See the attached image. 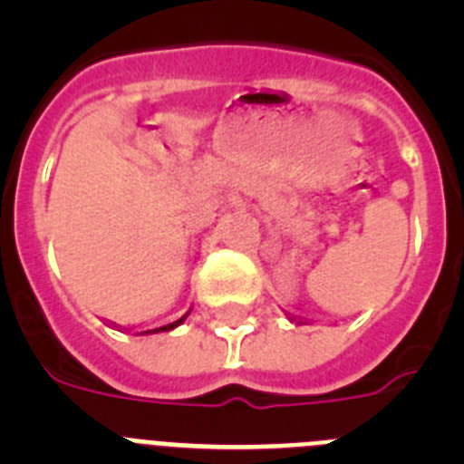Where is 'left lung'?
<instances>
[{
    "instance_id": "8db88e82",
    "label": "left lung",
    "mask_w": 464,
    "mask_h": 464,
    "mask_svg": "<svg viewBox=\"0 0 464 464\" xmlns=\"http://www.w3.org/2000/svg\"><path fill=\"white\" fill-rule=\"evenodd\" d=\"M290 321H295V318H290Z\"/></svg>"
}]
</instances>
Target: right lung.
Here are the masks:
<instances>
[{
    "label": "right lung",
    "instance_id": "add662e5",
    "mask_svg": "<svg viewBox=\"0 0 464 464\" xmlns=\"http://www.w3.org/2000/svg\"><path fill=\"white\" fill-rule=\"evenodd\" d=\"M186 318H188V314H186V315H181V318H179V321H174V323H167V325H162V327H155V330L139 332V334H155V332H169V330H174V327H179V325H181V323L186 321Z\"/></svg>",
    "mask_w": 464,
    "mask_h": 464
}]
</instances>
